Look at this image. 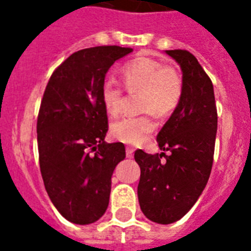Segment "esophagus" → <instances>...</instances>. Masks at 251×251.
<instances>
[{"label":"esophagus","mask_w":251,"mask_h":251,"mask_svg":"<svg viewBox=\"0 0 251 251\" xmlns=\"http://www.w3.org/2000/svg\"><path fill=\"white\" fill-rule=\"evenodd\" d=\"M133 156H134V149H131V147H126V157L131 159Z\"/></svg>","instance_id":"obj_1"}]
</instances>
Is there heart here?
<instances>
[{"instance_id":"b5f03b06","label":"heart","mask_w":251,"mask_h":251,"mask_svg":"<svg viewBox=\"0 0 251 251\" xmlns=\"http://www.w3.org/2000/svg\"><path fill=\"white\" fill-rule=\"evenodd\" d=\"M122 79L129 92H141L139 109L146 114L125 117L110 125V135L125 145L139 146L155 130L153 113L168 116L175 112L182 98V76L175 68L161 61L141 57L122 68ZM100 98L106 113L117 116L124 106V88L113 78H105Z\"/></svg>"}]
</instances>
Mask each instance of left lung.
Returning a JSON list of instances; mask_svg holds the SVG:
<instances>
[{"label":"left lung","mask_w":251,"mask_h":251,"mask_svg":"<svg viewBox=\"0 0 251 251\" xmlns=\"http://www.w3.org/2000/svg\"><path fill=\"white\" fill-rule=\"evenodd\" d=\"M182 70V98L157 134L161 153L137 150L141 167L138 199L157 224H172L198 201L210 178L218 130L214 86L198 60L183 49L165 50ZM168 151L169 155H165ZM165 160H162V157Z\"/></svg>","instance_id":"1"}]
</instances>
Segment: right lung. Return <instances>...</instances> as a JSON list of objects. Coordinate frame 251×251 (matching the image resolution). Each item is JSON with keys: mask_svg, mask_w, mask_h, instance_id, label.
<instances>
[{"mask_svg": "<svg viewBox=\"0 0 251 251\" xmlns=\"http://www.w3.org/2000/svg\"><path fill=\"white\" fill-rule=\"evenodd\" d=\"M133 52L117 45L73 53L53 72L37 117L39 163L45 190L66 220L86 226L108 208L112 175L126 156L106 143L108 116L100 90L106 72Z\"/></svg>", "mask_w": 251, "mask_h": 251, "instance_id": "1", "label": "right lung"}]
</instances>
